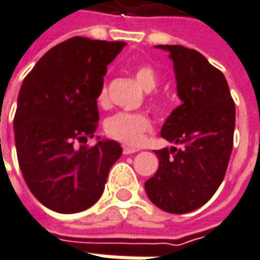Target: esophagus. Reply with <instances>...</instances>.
I'll return each instance as SVG.
<instances>
[{"instance_id": "1", "label": "esophagus", "mask_w": 260, "mask_h": 260, "mask_svg": "<svg viewBox=\"0 0 260 260\" xmlns=\"http://www.w3.org/2000/svg\"><path fill=\"white\" fill-rule=\"evenodd\" d=\"M136 152H137V149H133V147H127V146L123 147V153L124 155H132V153H136Z\"/></svg>"}]
</instances>
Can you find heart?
<instances>
[{
    "label": "heart",
    "instance_id": "obj_1",
    "mask_svg": "<svg viewBox=\"0 0 260 260\" xmlns=\"http://www.w3.org/2000/svg\"><path fill=\"white\" fill-rule=\"evenodd\" d=\"M133 76L145 91H153L157 86V74L150 63H140L133 69ZM96 101L100 105L108 103L107 86H103L98 92ZM149 103L157 107L159 100L155 96L149 98ZM152 128V120L145 113H117L105 121V133L111 139L118 140L127 146H137L142 143L145 135Z\"/></svg>",
    "mask_w": 260,
    "mask_h": 260
}]
</instances>
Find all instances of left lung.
<instances>
[{
    "label": "left lung",
    "instance_id": "left-lung-1",
    "mask_svg": "<svg viewBox=\"0 0 260 260\" xmlns=\"http://www.w3.org/2000/svg\"><path fill=\"white\" fill-rule=\"evenodd\" d=\"M156 47L171 53L182 101L160 135L182 147L156 150L159 168L145 188L156 207L184 214L204 205L224 179L233 149L235 101L223 72L200 52L179 45Z\"/></svg>",
    "mask_w": 260,
    "mask_h": 260
}]
</instances>
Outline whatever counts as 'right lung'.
I'll return each instance as SVG.
<instances>
[{"label":"right lung","instance_id":"obj_1","mask_svg":"<svg viewBox=\"0 0 260 260\" xmlns=\"http://www.w3.org/2000/svg\"><path fill=\"white\" fill-rule=\"evenodd\" d=\"M124 42L72 37L46 53L23 81L14 115L18 165L31 194L56 213L94 205L123 149L88 146L98 127L96 96Z\"/></svg>","mask_w":260,"mask_h":260}]
</instances>
